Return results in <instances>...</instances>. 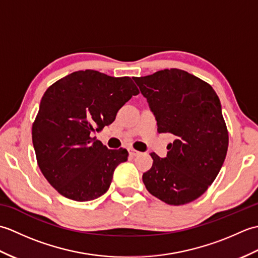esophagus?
<instances>
[{
	"label": "esophagus",
	"mask_w": 258,
	"mask_h": 258,
	"mask_svg": "<svg viewBox=\"0 0 258 258\" xmlns=\"http://www.w3.org/2000/svg\"><path fill=\"white\" fill-rule=\"evenodd\" d=\"M128 152H130V155L131 156H136V155L140 154V152L134 150V149H128Z\"/></svg>",
	"instance_id": "34e87169"
}]
</instances>
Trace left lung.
<instances>
[{"instance_id": "8db88e82", "label": "left lung", "mask_w": 258, "mask_h": 258, "mask_svg": "<svg viewBox=\"0 0 258 258\" xmlns=\"http://www.w3.org/2000/svg\"><path fill=\"white\" fill-rule=\"evenodd\" d=\"M134 81L154 114L158 133L175 136L166 157L151 153L145 187L169 205L193 202L215 180L226 157L228 132L220 98L210 84L178 69Z\"/></svg>"}]
</instances>
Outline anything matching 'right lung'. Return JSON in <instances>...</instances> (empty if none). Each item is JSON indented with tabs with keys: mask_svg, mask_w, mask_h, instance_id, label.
<instances>
[{
	"mask_svg": "<svg viewBox=\"0 0 258 258\" xmlns=\"http://www.w3.org/2000/svg\"><path fill=\"white\" fill-rule=\"evenodd\" d=\"M139 93L128 76L93 70L71 73L46 90L32 141L38 167L59 194L87 202L106 193L128 152L108 150L93 134L112 124L118 109Z\"/></svg>",
	"mask_w": 258,
	"mask_h": 258,
	"instance_id": "obj_1",
	"label": "right lung"
}]
</instances>
